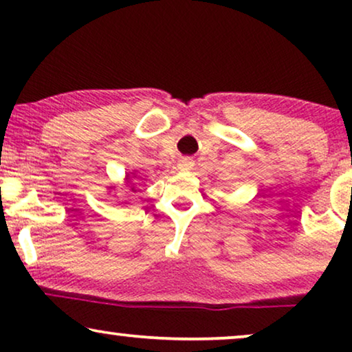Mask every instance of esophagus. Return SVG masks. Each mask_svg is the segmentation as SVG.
I'll return each mask as SVG.
<instances>
[{"label":"esophagus","instance_id":"1","mask_svg":"<svg viewBox=\"0 0 352 352\" xmlns=\"http://www.w3.org/2000/svg\"><path fill=\"white\" fill-rule=\"evenodd\" d=\"M177 166H179V170L182 171H189L192 170V166H194V162H192V158H181Z\"/></svg>","mask_w":352,"mask_h":352}]
</instances>
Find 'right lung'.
<instances>
[{
  "label": "right lung",
  "instance_id": "right-lung-1",
  "mask_svg": "<svg viewBox=\"0 0 352 352\" xmlns=\"http://www.w3.org/2000/svg\"><path fill=\"white\" fill-rule=\"evenodd\" d=\"M136 177H138V173H136V171L128 173V175L124 176V186L129 187V190H131L133 194L138 190V187H136V184H138ZM113 189H115V186H113Z\"/></svg>",
  "mask_w": 352,
  "mask_h": 352
}]
</instances>
